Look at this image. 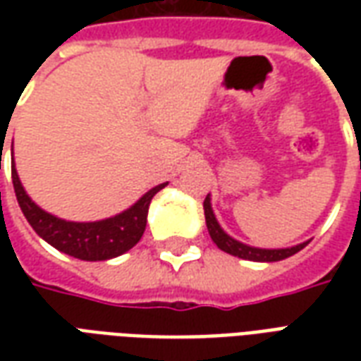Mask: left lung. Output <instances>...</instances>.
<instances>
[{
	"label": "left lung",
	"instance_id": "obj_1",
	"mask_svg": "<svg viewBox=\"0 0 361 361\" xmlns=\"http://www.w3.org/2000/svg\"><path fill=\"white\" fill-rule=\"evenodd\" d=\"M204 220H207V228H209V234H211L212 242L219 245L220 250L226 251L230 255L240 259H247V261H259V263H274V261H282V259L292 257L294 253L303 250L310 242H303L294 247H286V250H261V247H251L245 243L238 242L232 235H228L222 228H220L219 220L214 216L211 207V197L207 195L204 199Z\"/></svg>",
	"mask_w": 361,
	"mask_h": 361
}]
</instances>
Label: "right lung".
<instances>
[{
    "mask_svg": "<svg viewBox=\"0 0 361 361\" xmlns=\"http://www.w3.org/2000/svg\"><path fill=\"white\" fill-rule=\"evenodd\" d=\"M11 178L20 211L28 220V224L35 228L36 234L50 243L51 247L81 261H106L131 250L145 232L152 197L168 185V183H160L152 188L133 207H129L127 211L119 212L111 219L98 220V222H69L42 211L27 195L19 180V173L15 170V164L11 166Z\"/></svg>",
    "mask_w": 361,
    "mask_h": 361,
    "instance_id": "obj_1",
    "label": "right lung"
}]
</instances>
